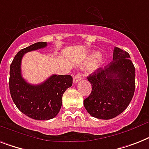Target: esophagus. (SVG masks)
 Segmentation results:
<instances>
[{
	"instance_id": "34e87169",
	"label": "esophagus",
	"mask_w": 149,
	"mask_h": 149,
	"mask_svg": "<svg viewBox=\"0 0 149 149\" xmlns=\"http://www.w3.org/2000/svg\"><path fill=\"white\" fill-rule=\"evenodd\" d=\"M81 79H82V75L80 73H77L73 77V83H77V82H79Z\"/></svg>"
}]
</instances>
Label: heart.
I'll return each instance as SVG.
<instances>
[{
  "label": "heart",
  "instance_id": "obj_1",
  "mask_svg": "<svg viewBox=\"0 0 149 149\" xmlns=\"http://www.w3.org/2000/svg\"><path fill=\"white\" fill-rule=\"evenodd\" d=\"M93 63V68L94 70L97 68L98 66H100V64H101L102 63V56H100L99 53L97 52H93L89 54L83 64H84V66H89V64H92Z\"/></svg>",
  "mask_w": 149,
  "mask_h": 149
}]
</instances>
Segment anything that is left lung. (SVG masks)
<instances>
[{"label": "left lung", "mask_w": 149, "mask_h": 149, "mask_svg": "<svg viewBox=\"0 0 149 149\" xmlns=\"http://www.w3.org/2000/svg\"><path fill=\"white\" fill-rule=\"evenodd\" d=\"M129 58L126 51L115 47L112 62L87 77L92 92L83 105L93 117L111 119L129 105L135 87V68Z\"/></svg>", "instance_id": "obj_1"}]
</instances>
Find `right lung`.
<instances>
[{
    "mask_svg": "<svg viewBox=\"0 0 149 149\" xmlns=\"http://www.w3.org/2000/svg\"><path fill=\"white\" fill-rule=\"evenodd\" d=\"M38 42L22 49L10 66V93L16 106L26 116L36 120H49L60 112L64 92L72 84L70 75H52L38 85H31L22 77L21 60L24 54L47 47Z\"/></svg>",
    "mask_w": 149,
    "mask_h": 149,
    "instance_id": "1",
    "label": "right lung"
}]
</instances>
